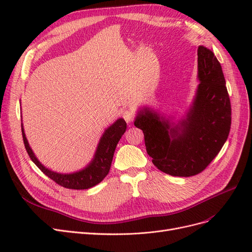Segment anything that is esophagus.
I'll use <instances>...</instances> for the list:
<instances>
[{
    "label": "esophagus",
    "instance_id": "obj_1",
    "mask_svg": "<svg viewBox=\"0 0 252 252\" xmlns=\"http://www.w3.org/2000/svg\"><path fill=\"white\" fill-rule=\"evenodd\" d=\"M122 117H123L127 123H131L134 119V112L131 109H124L122 110Z\"/></svg>",
    "mask_w": 252,
    "mask_h": 252
}]
</instances>
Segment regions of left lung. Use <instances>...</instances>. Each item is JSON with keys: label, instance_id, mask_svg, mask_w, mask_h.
Here are the masks:
<instances>
[{"label": "left lung", "instance_id": "obj_1", "mask_svg": "<svg viewBox=\"0 0 252 252\" xmlns=\"http://www.w3.org/2000/svg\"><path fill=\"white\" fill-rule=\"evenodd\" d=\"M200 84L184 120L170 123L154 110H140L134 126L143 130L145 146L158 169L173 177L202 172L225 144L231 126V105L222 67L215 53L197 48Z\"/></svg>", "mask_w": 252, "mask_h": 252}]
</instances>
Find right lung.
I'll return each mask as SVG.
<instances>
[{"label":"right lung","instance_id":"1","mask_svg":"<svg viewBox=\"0 0 252 252\" xmlns=\"http://www.w3.org/2000/svg\"><path fill=\"white\" fill-rule=\"evenodd\" d=\"M126 128L127 124L123 119H119L118 121L114 122V124H112L105 130L103 136L100 140V143L97 145V148L93 161L89 163L86 168L69 174H63L51 171L39 162V159L35 158L32 148L29 146L28 141L24 133V129H23V124L22 135L29 158H32V161L37 167H39L43 173L46 174L48 178H50L52 181H55L60 186L68 189L80 190L88 189L95 186L98 183H101L106 175L108 174L113 158L114 150H116V147L120 139L122 138V135L125 133Z\"/></svg>","mask_w":252,"mask_h":252}]
</instances>
